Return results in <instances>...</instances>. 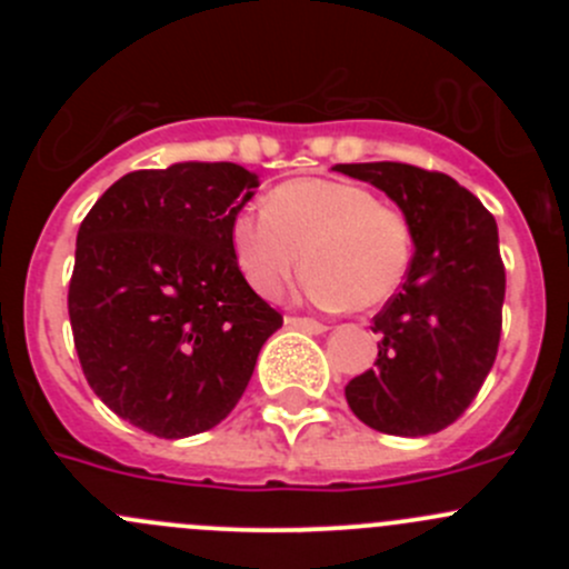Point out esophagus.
<instances>
[{
	"label": "esophagus",
	"mask_w": 569,
	"mask_h": 569,
	"mask_svg": "<svg viewBox=\"0 0 569 569\" xmlns=\"http://www.w3.org/2000/svg\"><path fill=\"white\" fill-rule=\"evenodd\" d=\"M286 325L297 327V330L313 332V336H317V332H325L327 330V325H321V321L308 319V317H289V319H286Z\"/></svg>",
	"instance_id": "1"
}]
</instances>
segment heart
Returning <instances> with one entry per match:
<instances>
[{"label":"heart","mask_w":569,"mask_h":569,"mask_svg":"<svg viewBox=\"0 0 569 569\" xmlns=\"http://www.w3.org/2000/svg\"><path fill=\"white\" fill-rule=\"evenodd\" d=\"M231 250L244 280L267 300L286 295L306 258L313 300L369 311L391 300L405 280L412 226L399 206L377 200L369 187L295 178L274 187L263 209L233 217Z\"/></svg>","instance_id":"obj_1"}]
</instances>
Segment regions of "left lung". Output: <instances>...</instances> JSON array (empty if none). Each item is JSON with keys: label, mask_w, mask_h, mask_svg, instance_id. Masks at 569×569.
<instances>
[{"label": "left lung", "mask_w": 569, "mask_h": 569, "mask_svg": "<svg viewBox=\"0 0 569 569\" xmlns=\"http://www.w3.org/2000/svg\"><path fill=\"white\" fill-rule=\"evenodd\" d=\"M375 183L412 226L410 269L371 330L375 369L343 388L366 427L423 438L455 423L485 386L507 291L496 217L451 176L405 162L336 164Z\"/></svg>", "instance_id": "1"}]
</instances>
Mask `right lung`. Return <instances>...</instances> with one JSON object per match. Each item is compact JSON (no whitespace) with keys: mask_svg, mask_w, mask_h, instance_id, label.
<instances>
[{"mask_svg":"<svg viewBox=\"0 0 569 569\" xmlns=\"http://www.w3.org/2000/svg\"><path fill=\"white\" fill-rule=\"evenodd\" d=\"M256 187L233 162L134 170L79 226L73 347L93 393L142 432L176 440L217 427L283 325L231 250Z\"/></svg>","mask_w":569,"mask_h":569,"instance_id":"right-lung-1","label":"right lung"}]
</instances>
